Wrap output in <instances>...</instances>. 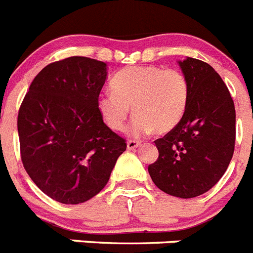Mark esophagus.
Segmentation results:
<instances>
[{"label":"esophagus","mask_w":253,"mask_h":253,"mask_svg":"<svg viewBox=\"0 0 253 253\" xmlns=\"http://www.w3.org/2000/svg\"><path fill=\"white\" fill-rule=\"evenodd\" d=\"M140 145H141L140 141H134V140L127 141V148H128V150H134V148L138 147Z\"/></svg>","instance_id":"obj_1"}]
</instances>
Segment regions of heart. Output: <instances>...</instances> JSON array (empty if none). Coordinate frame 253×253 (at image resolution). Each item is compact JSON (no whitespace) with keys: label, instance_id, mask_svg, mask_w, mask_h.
Segmentation results:
<instances>
[{"label":"heart","instance_id":"1","mask_svg":"<svg viewBox=\"0 0 253 253\" xmlns=\"http://www.w3.org/2000/svg\"><path fill=\"white\" fill-rule=\"evenodd\" d=\"M111 91L101 93L97 110L113 131H122L131 115L132 134L141 136L156 129L172 131L185 116L190 84L181 71L160 66H133L121 70L111 81Z\"/></svg>","mask_w":253,"mask_h":253}]
</instances>
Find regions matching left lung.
<instances>
[{
    "label": "left lung",
    "mask_w": 253,
    "mask_h": 253,
    "mask_svg": "<svg viewBox=\"0 0 253 253\" xmlns=\"http://www.w3.org/2000/svg\"><path fill=\"white\" fill-rule=\"evenodd\" d=\"M190 84L183 119L156 140L159 159L148 166L153 183L174 197L192 198L211 190L235 151L236 111L218 73L204 61L178 62Z\"/></svg>",
    "instance_id": "left-lung-1"
}]
</instances>
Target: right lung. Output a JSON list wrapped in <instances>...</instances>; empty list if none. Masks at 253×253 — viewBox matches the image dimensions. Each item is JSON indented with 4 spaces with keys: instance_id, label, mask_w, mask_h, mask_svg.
Instances as JSON below:
<instances>
[{
    "instance_id": "1",
    "label": "right lung",
    "mask_w": 253,
    "mask_h": 253,
    "mask_svg": "<svg viewBox=\"0 0 253 253\" xmlns=\"http://www.w3.org/2000/svg\"><path fill=\"white\" fill-rule=\"evenodd\" d=\"M107 65L81 56L56 61L35 77L17 117L21 160L55 201L77 205L108 182L126 140L103 122L97 98Z\"/></svg>"
}]
</instances>
